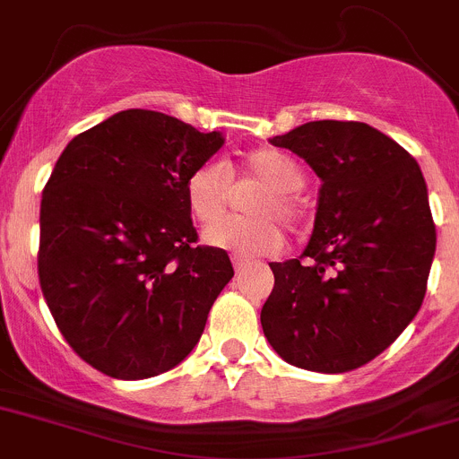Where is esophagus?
<instances>
[{
  "instance_id": "1",
  "label": "esophagus",
  "mask_w": 459,
  "mask_h": 459,
  "mask_svg": "<svg viewBox=\"0 0 459 459\" xmlns=\"http://www.w3.org/2000/svg\"><path fill=\"white\" fill-rule=\"evenodd\" d=\"M232 264H234V268H237V273H243V270H246L247 265H250V261L243 259V256H238V255H234L232 256Z\"/></svg>"
}]
</instances>
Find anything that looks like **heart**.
Wrapping results in <instances>:
<instances>
[{"instance_id":"heart-1","label":"heart","mask_w":459,"mask_h":459,"mask_svg":"<svg viewBox=\"0 0 459 459\" xmlns=\"http://www.w3.org/2000/svg\"><path fill=\"white\" fill-rule=\"evenodd\" d=\"M241 171L265 182L250 200V212L256 218H225L204 232L209 246L234 250L238 255H274L283 247V230L273 216L295 222L302 213L298 191L304 186V171L292 157L274 148H256L241 161ZM232 169L222 161H203L185 182V198L191 216L203 225L218 221L230 200Z\"/></svg>"}]
</instances>
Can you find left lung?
<instances>
[{
    "instance_id": "left-lung-1",
    "label": "left lung",
    "mask_w": 459,
    "mask_h": 459,
    "mask_svg": "<svg viewBox=\"0 0 459 459\" xmlns=\"http://www.w3.org/2000/svg\"><path fill=\"white\" fill-rule=\"evenodd\" d=\"M320 178L302 256L270 264L261 326L295 368L342 374L385 351L421 308L435 256L417 160L360 121H308L270 139Z\"/></svg>"
}]
</instances>
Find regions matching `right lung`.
Instances as JSON below:
<instances>
[{
    "mask_svg": "<svg viewBox=\"0 0 459 459\" xmlns=\"http://www.w3.org/2000/svg\"><path fill=\"white\" fill-rule=\"evenodd\" d=\"M222 133L155 110H124L74 137L42 191L38 274L78 356L121 381L180 365L234 277L198 241L185 182Z\"/></svg>",
    "mask_w": 459,
    "mask_h": 459,
    "instance_id": "right-lung-1",
    "label": "right lung"
}]
</instances>
